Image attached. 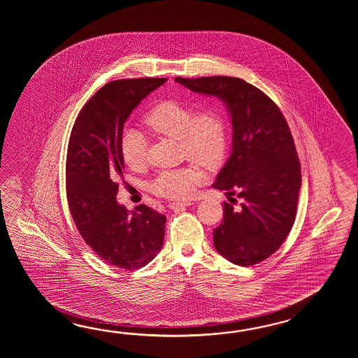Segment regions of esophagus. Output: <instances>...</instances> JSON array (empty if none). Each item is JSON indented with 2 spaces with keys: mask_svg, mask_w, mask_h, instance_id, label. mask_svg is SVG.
Instances as JSON below:
<instances>
[{
  "mask_svg": "<svg viewBox=\"0 0 358 358\" xmlns=\"http://www.w3.org/2000/svg\"><path fill=\"white\" fill-rule=\"evenodd\" d=\"M190 205H192L190 202H173V203H170V208H173V210H179V208L189 207Z\"/></svg>",
  "mask_w": 358,
  "mask_h": 358,
  "instance_id": "esophagus-1",
  "label": "esophagus"
}]
</instances>
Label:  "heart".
Here are the masks:
<instances>
[{"mask_svg": "<svg viewBox=\"0 0 358 358\" xmlns=\"http://www.w3.org/2000/svg\"><path fill=\"white\" fill-rule=\"evenodd\" d=\"M143 122L156 136L179 139L182 156L203 168H219L225 159L228 122L216 107L196 113L187 103L168 99L151 108ZM120 152L127 166L137 170L145 166L147 161V142L136 130H124L120 137ZM202 180V171L192 165L161 171L150 188L160 197L182 199L190 197Z\"/></svg>", "mask_w": 358, "mask_h": 358, "instance_id": "heart-1", "label": "heart"}]
</instances>
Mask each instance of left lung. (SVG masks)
<instances>
[{
	"mask_svg": "<svg viewBox=\"0 0 358 358\" xmlns=\"http://www.w3.org/2000/svg\"><path fill=\"white\" fill-rule=\"evenodd\" d=\"M176 80L228 107L231 153L213 187L236 194L241 206L224 203V220L213 229V244L236 265H256L279 250L296 220L302 176L288 122L273 99L243 79L178 76Z\"/></svg>",
	"mask_w": 358,
	"mask_h": 358,
	"instance_id": "8db88e82",
	"label": "left lung"
}]
</instances>
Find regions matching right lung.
I'll use <instances>...</instances> for the list:
<instances>
[{
  "mask_svg": "<svg viewBox=\"0 0 358 358\" xmlns=\"http://www.w3.org/2000/svg\"><path fill=\"white\" fill-rule=\"evenodd\" d=\"M166 78L120 79L105 84L78 115L69 139L66 196L80 236L108 265L137 270L160 252L166 216L116 202L124 160L120 137L131 111Z\"/></svg>",
  "mask_w": 358,
  "mask_h": 358,
  "instance_id": "obj_1",
  "label": "right lung"
}]
</instances>
